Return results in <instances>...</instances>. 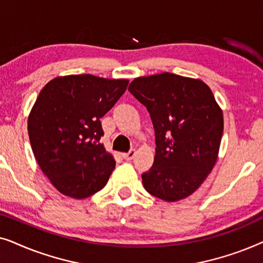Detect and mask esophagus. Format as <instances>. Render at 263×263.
I'll list each match as a JSON object with an SVG mask.
<instances>
[{
  "label": "esophagus",
  "mask_w": 263,
  "mask_h": 263,
  "mask_svg": "<svg viewBox=\"0 0 263 263\" xmlns=\"http://www.w3.org/2000/svg\"><path fill=\"white\" fill-rule=\"evenodd\" d=\"M122 157H123V159L127 160V161L132 160L133 158L135 157V151H130V152H128V153H123V154H122Z\"/></svg>",
  "instance_id": "esophagus-1"
}]
</instances>
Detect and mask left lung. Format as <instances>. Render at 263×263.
Masks as SVG:
<instances>
[{
  "label": "left lung",
  "instance_id": "8db88e82",
  "mask_svg": "<svg viewBox=\"0 0 263 263\" xmlns=\"http://www.w3.org/2000/svg\"><path fill=\"white\" fill-rule=\"evenodd\" d=\"M128 91L146 106L156 133L153 166L145 189L174 202L199 188L218 158L224 121L211 88L172 73L135 79Z\"/></svg>",
  "mask_w": 263,
  "mask_h": 263
}]
</instances>
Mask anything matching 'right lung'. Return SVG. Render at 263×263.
I'll return each mask as SVG.
<instances>
[{"label":"right lung","mask_w":263,"mask_h":263,"mask_svg":"<svg viewBox=\"0 0 263 263\" xmlns=\"http://www.w3.org/2000/svg\"><path fill=\"white\" fill-rule=\"evenodd\" d=\"M127 86L128 80L80 74L53 79L39 93L28 136L43 174L63 195L85 199L109 181L116 161L99 143L100 118Z\"/></svg>","instance_id":"1"}]
</instances>
